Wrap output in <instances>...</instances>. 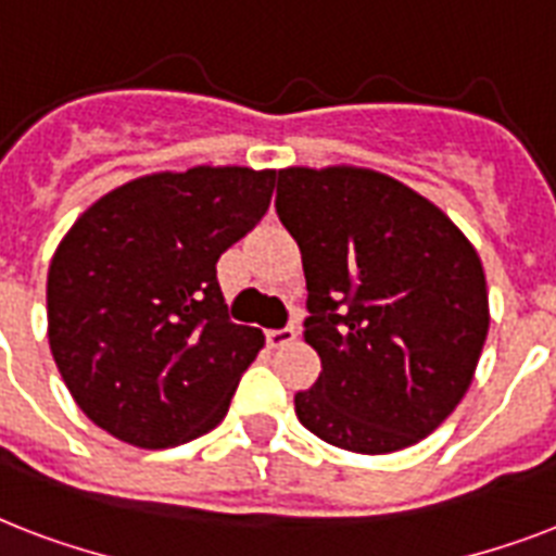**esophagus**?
<instances>
[{
	"mask_svg": "<svg viewBox=\"0 0 556 556\" xmlns=\"http://www.w3.org/2000/svg\"><path fill=\"white\" fill-rule=\"evenodd\" d=\"M296 334H300V331H296L294 326H286V329H270L265 338H268L270 349H282V346H291V343L296 340Z\"/></svg>",
	"mask_w": 556,
	"mask_h": 556,
	"instance_id": "esophagus-1",
	"label": "esophagus"
}]
</instances>
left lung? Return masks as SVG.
Segmentation results:
<instances>
[{
    "label": "left lung",
    "mask_w": 556,
    "mask_h": 556,
    "mask_svg": "<svg viewBox=\"0 0 556 556\" xmlns=\"http://www.w3.org/2000/svg\"><path fill=\"white\" fill-rule=\"evenodd\" d=\"M277 216L303 253L317 383L305 430L380 456L418 444L465 397L491 314L482 260L432 201L364 167L279 169Z\"/></svg>",
    "instance_id": "obj_1"
}]
</instances>
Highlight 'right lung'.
<instances>
[{
	"label": "right lung",
	"mask_w": 556,
	"mask_h": 556,
	"mask_svg": "<svg viewBox=\"0 0 556 556\" xmlns=\"http://www.w3.org/2000/svg\"><path fill=\"white\" fill-rule=\"evenodd\" d=\"M277 169L192 167L106 192L48 268V343L83 413L143 450L176 447L227 415L265 346L227 317L218 256L256 227Z\"/></svg>",
	"instance_id": "obj_1"
}]
</instances>
